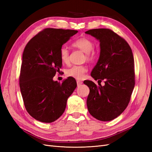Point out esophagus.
<instances>
[{
	"label": "esophagus",
	"instance_id": "1",
	"mask_svg": "<svg viewBox=\"0 0 152 152\" xmlns=\"http://www.w3.org/2000/svg\"><path fill=\"white\" fill-rule=\"evenodd\" d=\"M77 86L79 87V86H80L82 84V81H80V80H77Z\"/></svg>",
	"mask_w": 152,
	"mask_h": 152
}]
</instances>
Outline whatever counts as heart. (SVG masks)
I'll return each mask as SVG.
<instances>
[{
	"instance_id": "b5f03b06",
	"label": "heart",
	"mask_w": 152,
	"mask_h": 152,
	"mask_svg": "<svg viewBox=\"0 0 152 152\" xmlns=\"http://www.w3.org/2000/svg\"><path fill=\"white\" fill-rule=\"evenodd\" d=\"M74 48H78L86 53V58L87 60L92 61L97 56V53L93 49L94 43L92 40L86 37H81L72 43ZM59 58L63 63H68L70 58V51L65 46H63L59 50ZM87 72L85 66L73 65L66 70V75L76 79H82Z\"/></svg>"
}]
</instances>
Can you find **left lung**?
I'll return each mask as SVG.
<instances>
[{"label": "left lung", "instance_id": "1", "mask_svg": "<svg viewBox=\"0 0 152 152\" xmlns=\"http://www.w3.org/2000/svg\"><path fill=\"white\" fill-rule=\"evenodd\" d=\"M99 41L100 54L91 72L98 86L91 80L87 106L92 116L101 121H110L125 110L135 85L134 57L126 40L108 28L86 31ZM105 80V85L100 82Z\"/></svg>", "mask_w": 152, "mask_h": 152}]
</instances>
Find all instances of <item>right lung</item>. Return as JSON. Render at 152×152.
<instances>
[{
	"instance_id": "1",
	"label": "right lung",
	"mask_w": 152,
	"mask_h": 152,
	"mask_svg": "<svg viewBox=\"0 0 152 152\" xmlns=\"http://www.w3.org/2000/svg\"><path fill=\"white\" fill-rule=\"evenodd\" d=\"M77 30L45 28L27 43L22 57L20 87L25 108L36 120L56 121L65 112L66 102L77 87L74 78L62 84L53 77L62 66L59 50Z\"/></svg>"
}]
</instances>
